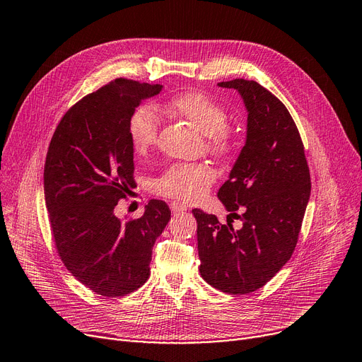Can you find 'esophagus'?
Wrapping results in <instances>:
<instances>
[{"mask_svg":"<svg viewBox=\"0 0 362 362\" xmlns=\"http://www.w3.org/2000/svg\"><path fill=\"white\" fill-rule=\"evenodd\" d=\"M170 211L174 212V214H178V212L187 211V208H185V204H182V203H180V202H172V203H170Z\"/></svg>","mask_w":362,"mask_h":362,"instance_id":"1","label":"esophagus"}]
</instances>
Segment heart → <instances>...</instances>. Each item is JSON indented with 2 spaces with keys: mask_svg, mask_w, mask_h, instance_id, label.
Instances as JSON below:
<instances>
[{
  "mask_svg": "<svg viewBox=\"0 0 362 362\" xmlns=\"http://www.w3.org/2000/svg\"><path fill=\"white\" fill-rule=\"evenodd\" d=\"M165 109L188 120L197 131L206 135V146L219 156L234 148V134L227 125L228 113L218 101L200 91H185L169 98ZM159 132L158 113L150 105L136 107L128 120V135L132 148L144 154L156 143ZM215 181V172L204 163H178L166 169L154 182L159 194L192 202L200 199Z\"/></svg>",
  "mask_w": 362,
  "mask_h": 362,
  "instance_id": "1",
  "label": "heart"
}]
</instances>
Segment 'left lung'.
<instances>
[{
	"label": "left lung",
	"mask_w": 362,
	"mask_h": 362,
	"mask_svg": "<svg viewBox=\"0 0 362 362\" xmlns=\"http://www.w3.org/2000/svg\"><path fill=\"white\" fill-rule=\"evenodd\" d=\"M234 88L247 110L246 144L218 192L231 212L223 226L215 215L193 209L197 221L200 275L230 295H246L265 286L293 253L311 175L303 143L283 103L255 81L219 82ZM243 221L234 230L229 216Z\"/></svg>",
	"instance_id": "obj_1"
}]
</instances>
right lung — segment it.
<instances>
[{
    "mask_svg": "<svg viewBox=\"0 0 362 362\" xmlns=\"http://www.w3.org/2000/svg\"><path fill=\"white\" fill-rule=\"evenodd\" d=\"M160 91L158 83L115 79L69 109L48 146L44 196L56 249L79 283L106 298L147 281L154 242L170 219L169 206L154 199L141 218L115 215L135 187L128 120Z\"/></svg>",
    "mask_w": 362,
    "mask_h": 362,
    "instance_id": "add662e5",
    "label": "right lung"
}]
</instances>
